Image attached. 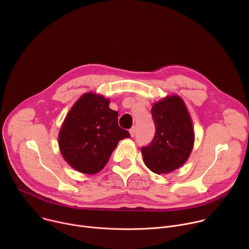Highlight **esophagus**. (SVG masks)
Listing matches in <instances>:
<instances>
[{
    "instance_id": "esophagus-1",
    "label": "esophagus",
    "mask_w": 249,
    "mask_h": 249,
    "mask_svg": "<svg viewBox=\"0 0 249 249\" xmlns=\"http://www.w3.org/2000/svg\"><path fill=\"white\" fill-rule=\"evenodd\" d=\"M129 132H130L131 137H135V136H136V133H137V127H136V126H133V127L129 130Z\"/></svg>"
}]
</instances>
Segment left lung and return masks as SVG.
<instances>
[{
    "label": "left lung",
    "instance_id": "left-lung-1",
    "mask_svg": "<svg viewBox=\"0 0 249 249\" xmlns=\"http://www.w3.org/2000/svg\"><path fill=\"white\" fill-rule=\"evenodd\" d=\"M152 116L156 133L151 143L142 147L145 164L156 173H168L181 166L189 158L194 144L190 115L183 100L166 96L155 103Z\"/></svg>",
    "mask_w": 249,
    "mask_h": 249
}]
</instances>
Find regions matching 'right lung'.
Here are the masks:
<instances>
[{"label":"right lung","mask_w":249,"mask_h":249,"mask_svg":"<svg viewBox=\"0 0 249 249\" xmlns=\"http://www.w3.org/2000/svg\"><path fill=\"white\" fill-rule=\"evenodd\" d=\"M129 137L118 125L117 111L109 108V99L89 92L69 111L59 133V147L73 168L94 174L107 163L118 142Z\"/></svg>","instance_id":"add662e5"}]
</instances>
